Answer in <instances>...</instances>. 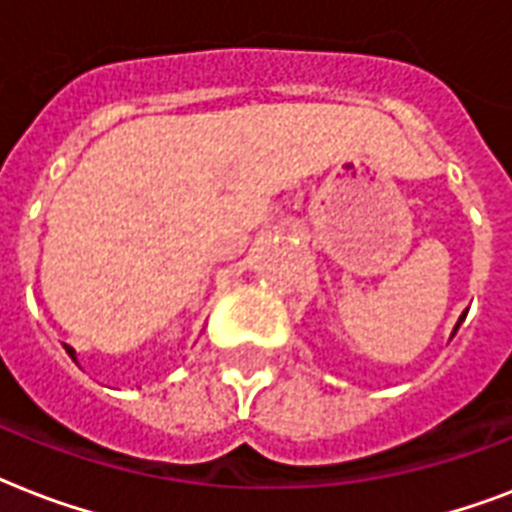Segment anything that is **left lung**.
<instances>
[{
  "mask_svg": "<svg viewBox=\"0 0 512 512\" xmlns=\"http://www.w3.org/2000/svg\"><path fill=\"white\" fill-rule=\"evenodd\" d=\"M465 316H468V313H462L460 321H457V324H454V332H457V329H460V324H462V321H465ZM454 332H452V337H454Z\"/></svg>",
  "mask_w": 512,
  "mask_h": 512,
  "instance_id": "8db88e82",
  "label": "left lung"
}]
</instances>
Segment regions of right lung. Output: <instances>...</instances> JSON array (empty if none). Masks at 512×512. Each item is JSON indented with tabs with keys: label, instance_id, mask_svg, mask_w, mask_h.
<instances>
[{
	"label": "right lung",
	"instance_id": "right-lung-1",
	"mask_svg": "<svg viewBox=\"0 0 512 512\" xmlns=\"http://www.w3.org/2000/svg\"><path fill=\"white\" fill-rule=\"evenodd\" d=\"M63 348H66V353H68V356H71V358H74V361H76V350L71 348V345H63Z\"/></svg>",
	"mask_w": 512,
	"mask_h": 512
}]
</instances>
